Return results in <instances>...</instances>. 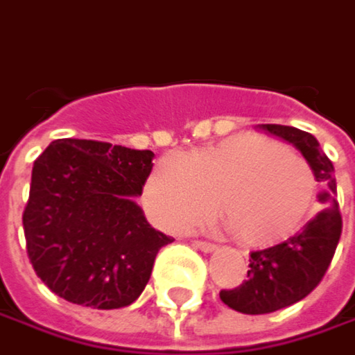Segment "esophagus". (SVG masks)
Instances as JSON below:
<instances>
[{
	"label": "esophagus",
	"instance_id": "obj_1",
	"mask_svg": "<svg viewBox=\"0 0 355 355\" xmlns=\"http://www.w3.org/2000/svg\"><path fill=\"white\" fill-rule=\"evenodd\" d=\"M195 248H199L201 252H213V250H215V243L203 242V240H197V242H195Z\"/></svg>",
	"mask_w": 355,
	"mask_h": 355
}]
</instances>
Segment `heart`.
<instances>
[{
    "mask_svg": "<svg viewBox=\"0 0 355 355\" xmlns=\"http://www.w3.org/2000/svg\"><path fill=\"white\" fill-rule=\"evenodd\" d=\"M317 199L301 154L258 134H238L184 156H164L144 187L150 215L171 232L201 225L217 209L243 245L264 248L297 234Z\"/></svg>",
    "mask_w": 355,
    "mask_h": 355,
    "instance_id": "obj_1",
    "label": "heart"
}]
</instances>
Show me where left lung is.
<instances>
[{
  "mask_svg": "<svg viewBox=\"0 0 355 355\" xmlns=\"http://www.w3.org/2000/svg\"><path fill=\"white\" fill-rule=\"evenodd\" d=\"M258 128L295 146L313 166L317 182L323 189L317 195L321 211L306 221L303 230L282 243L252 252L250 278L234 291L219 293L225 305L245 315L274 313L303 301L327 272L341 236L336 173L317 138L291 125L264 123Z\"/></svg>",
  "mask_w": 355,
  "mask_h": 355,
  "instance_id": "1",
  "label": "left lung"
}]
</instances>
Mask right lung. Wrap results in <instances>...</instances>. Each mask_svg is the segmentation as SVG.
<instances>
[{
  "label": "right lung",
  "mask_w": 355,
  "mask_h": 355,
  "mask_svg": "<svg viewBox=\"0 0 355 355\" xmlns=\"http://www.w3.org/2000/svg\"><path fill=\"white\" fill-rule=\"evenodd\" d=\"M152 158L73 138L36 158L21 221L30 262L54 295L91 309H121L142 295L156 254L173 242L136 203Z\"/></svg>",
  "instance_id": "obj_1"
}]
</instances>
